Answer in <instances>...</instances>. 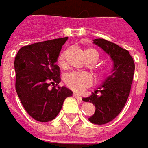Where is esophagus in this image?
I'll list each match as a JSON object with an SVG mask.
<instances>
[{
    "label": "esophagus",
    "instance_id": "esophagus-1",
    "mask_svg": "<svg viewBox=\"0 0 148 148\" xmlns=\"http://www.w3.org/2000/svg\"><path fill=\"white\" fill-rule=\"evenodd\" d=\"M73 96H74V97H75V98H76L77 100H79V101H82V97H81L79 95L77 94V93H74V94H73Z\"/></svg>",
    "mask_w": 148,
    "mask_h": 148
}]
</instances>
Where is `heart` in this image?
<instances>
[{
  "label": "heart",
  "mask_w": 148,
  "mask_h": 148,
  "mask_svg": "<svg viewBox=\"0 0 148 148\" xmlns=\"http://www.w3.org/2000/svg\"><path fill=\"white\" fill-rule=\"evenodd\" d=\"M84 53H92L95 55L97 59L98 58V53L94 49H87ZM58 64L60 67L65 65V58L64 53H60L58 57ZM64 83L70 89L74 92H80L84 91L87 87L91 85L92 82V76L86 72H72L66 74L64 77Z\"/></svg>",
  "instance_id": "b5f03b06"
}]
</instances>
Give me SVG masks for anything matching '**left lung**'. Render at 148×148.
Returning a JSON list of instances; mask_svg holds the SVG:
<instances>
[{"label": "left lung", "instance_id": "8db88e82", "mask_svg": "<svg viewBox=\"0 0 148 148\" xmlns=\"http://www.w3.org/2000/svg\"><path fill=\"white\" fill-rule=\"evenodd\" d=\"M93 43L108 54L113 62L111 74L84 101L95 106V112L88 120L95 125H104L114 120L124 108L130 95L135 65L130 52L118 45L97 38Z\"/></svg>", "mask_w": 148, "mask_h": 148}]
</instances>
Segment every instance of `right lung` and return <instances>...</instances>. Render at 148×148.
Masks as SVG:
<instances>
[{
	"mask_svg": "<svg viewBox=\"0 0 148 148\" xmlns=\"http://www.w3.org/2000/svg\"><path fill=\"white\" fill-rule=\"evenodd\" d=\"M67 40L65 37L25 46L14 59L16 92L28 115L40 122L54 120L65 98L73 94L66 87L58 86L61 79L56 62ZM50 85L54 86L51 90Z\"/></svg>",
	"mask_w": 148,
	"mask_h": 148,
	"instance_id": "1",
	"label": "right lung"
}]
</instances>
